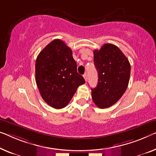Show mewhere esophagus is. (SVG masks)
I'll return each mask as SVG.
<instances>
[{
  "label": "esophagus",
  "mask_w": 156,
  "mask_h": 156,
  "mask_svg": "<svg viewBox=\"0 0 156 156\" xmlns=\"http://www.w3.org/2000/svg\"><path fill=\"white\" fill-rule=\"evenodd\" d=\"M83 77H84L85 81L87 80V73H85L84 75H83Z\"/></svg>",
  "instance_id": "esophagus-1"
}]
</instances>
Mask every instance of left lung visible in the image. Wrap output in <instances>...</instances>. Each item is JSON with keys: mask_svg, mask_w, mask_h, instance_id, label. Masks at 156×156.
Here are the masks:
<instances>
[{"mask_svg": "<svg viewBox=\"0 0 156 156\" xmlns=\"http://www.w3.org/2000/svg\"><path fill=\"white\" fill-rule=\"evenodd\" d=\"M94 62L98 83L92 89V100L99 108H108L121 98L128 86L130 64L121 50L110 43L94 50Z\"/></svg>", "mask_w": 156, "mask_h": 156, "instance_id": "obj_1", "label": "left lung"}]
</instances>
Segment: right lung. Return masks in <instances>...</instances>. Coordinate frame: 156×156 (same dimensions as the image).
Wrapping results in <instances>:
<instances>
[{"label": "right lung", "mask_w": 156, "mask_h": 156, "mask_svg": "<svg viewBox=\"0 0 156 156\" xmlns=\"http://www.w3.org/2000/svg\"><path fill=\"white\" fill-rule=\"evenodd\" d=\"M36 81L43 100L56 109L64 108L85 83L77 72L71 48L59 39L49 43L37 57Z\"/></svg>", "instance_id": "obj_1"}]
</instances>
